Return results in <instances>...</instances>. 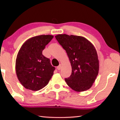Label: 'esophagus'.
Segmentation results:
<instances>
[{
    "instance_id": "34e87169",
    "label": "esophagus",
    "mask_w": 120,
    "mask_h": 120,
    "mask_svg": "<svg viewBox=\"0 0 120 120\" xmlns=\"http://www.w3.org/2000/svg\"><path fill=\"white\" fill-rule=\"evenodd\" d=\"M61 64H60L59 66L57 67V69L59 70H60L61 69Z\"/></svg>"
}]
</instances>
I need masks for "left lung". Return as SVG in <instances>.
Masks as SVG:
<instances>
[{
	"label": "left lung",
	"mask_w": 120,
	"mask_h": 120,
	"mask_svg": "<svg viewBox=\"0 0 120 120\" xmlns=\"http://www.w3.org/2000/svg\"><path fill=\"white\" fill-rule=\"evenodd\" d=\"M55 37L66 50L71 66V74L65 78L67 84L76 92L88 90L98 74L99 60L96 49L82 36L64 34Z\"/></svg>",
	"instance_id": "left-lung-1"
}]
</instances>
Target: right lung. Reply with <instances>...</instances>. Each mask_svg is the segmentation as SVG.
Returning a JSON list of instances; mask_svg holds the SVG:
<instances>
[{"label":"right lung","instance_id":"add662e5","mask_svg":"<svg viewBox=\"0 0 120 120\" xmlns=\"http://www.w3.org/2000/svg\"><path fill=\"white\" fill-rule=\"evenodd\" d=\"M53 38L41 35L28 39L21 46L16 59V75L25 88L37 91L48 84L55 68L42 54L46 45Z\"/></svg>","mask_w":120,"mask_h":120}]
</instances>
